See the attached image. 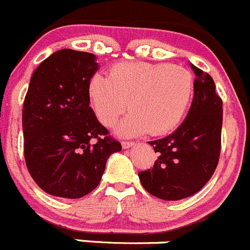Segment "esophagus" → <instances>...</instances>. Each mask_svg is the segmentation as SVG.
<instances>
[{"instance_id": "esophagus-1", "label": "esophagus", "mask_w": 250, "mask_h": 250, "mask_svg": "<svg viewBox=\"0 0 250 250\" xmlns=\"http://www.w3.org/2000/svg\"><path fill=\"white\" fill-rule=\"evenodd\" d=\"M134 145H135L134 142H122L123 149H129V147L134 146Z\"/></svg>"}]
</instances>
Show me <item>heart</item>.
Wrapping results in <instances>:
<instances>
[{"instance_id": "1", "label": "heart", "mask_w": 250, "mask_h": 250, "mask_svg": "<svg viewBox=\"0 0 250 250\" xmlns=\"http://www.w3.org/2000/svg\"><path fill=\"white\" fill-rule=\"evenodd\" d=\"M194 82L184 67L167 63L125 62L89 82V99L98 120L112 127L128 110L116 133L121 137L149 133L162 135L179 125L193 96Z\"/></svg>"}]
</instances>
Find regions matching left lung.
<instances>
[{
  "label": "left lung",
  "mask_w": 250,
  "mask_h": 250,
  "mask_svg": "<svg viewBox=\"0 0 250 250\" xmlns=\"http://www.w3.org/2000/svg\"><path fill=\"white\" fill-rule=\"evenodd\" d=\"M194 96L182 125L167 137L149 142L157 152L154 167L138 173L147 193L181 200L199 192L216 169L221 150L222 100L210 74L190 63Z\"/></svg>",
  "instance_id": "left-lung-1"
}]
</instances>
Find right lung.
Instances as JSON below:
<instances>
[{"label": "right lung", "instance_id": "right-lung-1", "mask_svg": "<svg viewBox=\"0 0 250 250\" xmlns=\"http://www.w3.org/2000/svg\"><path fill=\"white\" fill-rule=\"evenodd\" d=\"M96 56L62 48L34 71L23 105L24 157L35 183L55 197L78 199L99 186L122 146L89 106Z\"/></svg>", "mask_w": 250, "mask_h": 250}]
</instances>
